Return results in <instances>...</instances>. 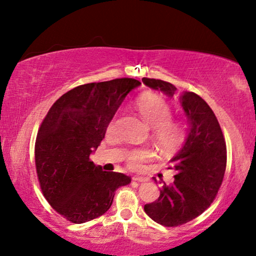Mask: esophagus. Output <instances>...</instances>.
Wrapping results in <instances>:
<instances>
[{
    "label": "esophagus",
    "mask_w": 256,
    "mask_h": 256,
    "mask_svg": "<svg viewBox=\"0 0 256 256\" xmlns=\"http://www.w3.org/2000/svg\"><path fill=\"white\" fill-rule=\"evenodd\" d=\"M132 180L135 182H146V178L142 176H132Z\"/></svg>",
    "instance_id": "esophagus-1"
}]
</instances>
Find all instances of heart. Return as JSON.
Returning <instances> with one entry per match:
<instances>
[{
    "label": "heart",
    "instance_id": "heart-1",
    "mask_svg": "<svg viewBox=\"0 0 256 256\" xmlns=\"http://www.w3.org/2000/svg\"><path fill=\"white\" fill-rule=\"evenodd\" d=\"M136 110H138L146 124L152 127L154 141L162 152L176 149L185 138V128L182 122L174 121L172 108L163 98L152 93H146L136 101ZM115 118L107 126V132L115 130ZM154 155L149 146L130 149L126 152L124 160L130 169H140Z\"/></svg>",
    "mask_w": 256,
    "mask_h": 256
}]
</instances>
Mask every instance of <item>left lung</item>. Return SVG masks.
I'll use <instances>...</instances> for the list:
<instances>
[{"instance_id":"left-lung-1","label":"left lung","mask_w":256,"mask_h":256,"mask_svg":"<svg viewBox=\"0 0 256 256\" xmlns=\"http://www.w3.org/2000/svg\"><path fill=\"white\" fill-rule=\"evenodd\" d=\"M143 84L172 98L177 88L160 79L143 78ZM180 104L190 124L188 138L169 162L174 169L172 184L164 183L157 200L144 212L160 225L176 227L200 216L218 194L226 170V142L214 113L204 99L184 92ZM154 180L156 182L155 177Z\"/></svg>"}]
</instances>
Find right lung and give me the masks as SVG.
<instances>
[{
    "mask_svg": "<svg viewBox=\"0 0 256 256\" xmlns=\"http://www.w3.org/2000/svg\"><path fill=\"white\" fill-rule=\"evenodd\" d=\"M130 78L80 85L62 94L42 122L34 162L44 197L62 216L82 224L106 213L115 191L132 178L102 171L90 160L107 126L132 90Z\"/></svg>",
    "mask_w": 256,
    "mask_h": 256,
    "instance_id": "obj_1",
    "label": "right lung"
}]
</instances>
